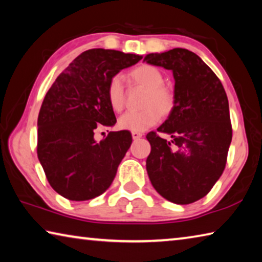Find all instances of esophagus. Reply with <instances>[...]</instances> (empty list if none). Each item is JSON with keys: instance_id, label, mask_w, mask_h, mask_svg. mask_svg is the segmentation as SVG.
<instances>
[{"instance_id": "obj_1", "label": "esophagus", "mask_w": 262, "mask_h": 262, "mask_svg": "<svg viewBox=\"0 0 262 262\" xmlns=\"http://www.w3.org/2000/svg\"><path fill=\"white\" fill-rule=\"evenodd\" d=\"M132 136H133V139H134V140H139V139H141L142 136H143V134H141V133H137V132H133Z\"/></svg>"}]
</instances>
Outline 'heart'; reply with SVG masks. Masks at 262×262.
I'll use <instances>...</instances> for the list:
<instances>
[{
    "mask_svg": "<svg viewBox=\"0 0 262 262\" xmlns=\"http://www.w3.org/2000/svg\"><path fill=\"white\" fill-rule=\"evenodd\" d=\"M129 76L137 85L145 88L142 99L143 108L128 111L119 119V127L122 129L142 133L156 125L162 117H168L173 112L176 96L171 89L164 85V76L158 68L150 64H142L134 68ZM106 96L111 107L120 112L126 104L125 84L121 75H114L106 88Z\"/></svg>",
    "mask_w": 262,
    "mask_h": 262,
    "instance_id": "1",
    "label": "heart"
}]
</instances>
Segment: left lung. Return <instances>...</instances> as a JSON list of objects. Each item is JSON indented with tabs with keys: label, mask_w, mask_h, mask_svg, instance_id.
Segmentation results:
<instances>
[{
	"label": "left lung",
	"mask_w": 262,
	"mask_h": 262,
	"mask_svg": "<svg viewBox=\"0 0 262 262\" xmlns=\"http://www.w3.org/2000/svg\"><path fill=\"white\" fill-rule=\"evenodd\" d=\"M147 63L172 70L176 106L156 132L147 134L151 151L147 171L155 189L177 205H189L210 192L227 164L232 140L229 101L220 78L185 48L148 54Z\"/></svg>",
	"instance_id": "1"
}]
</instances>
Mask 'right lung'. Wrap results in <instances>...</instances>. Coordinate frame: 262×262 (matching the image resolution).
Wrapping results in <instances>:
<instances>
[{"mask_svg":"<svg viewBox=\"0 0 262 262\" xmlns=\"http://www.w3.org/2000/svg\"><path fill=\"white\" fill-rule=\"evenodd\" d=\"M141 59L103 48L85 51L47 91L38 115L37 154L52 188L68 200H91L112 184L132 134L110 132L100 142L94 136L117 122L106 96L110 79Z\"/></svg>","mask_w":262,"mask_h":262,"instance_id":"1","label":"right lung"}]
</instances>
